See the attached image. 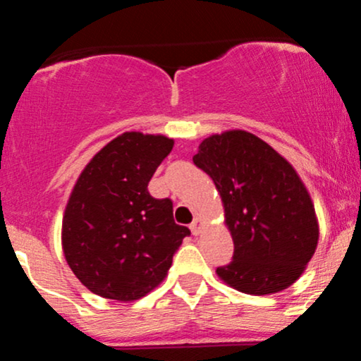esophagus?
Here are the masks:
<instances>
[{"label":"esophagus","mask_w":361,"mask_h":361,"mask_svg":"<svg viewBox=\"0 0 361 361\" xmlns=\"http://www.w3.org/2000/svg\"><path fill=\"white\" fill-rule=\"evenodd\" d=\"M202 229H204V224H202L200 219H195V221L190 224V231H192L193 235H198L202 233Z\"/></svg>","instance_id":"1"}]
</instances>
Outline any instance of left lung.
<instances>
[{
  "label": "left lung",
  "mask_w": 361,
  "mask_h": 361,
  "mask_svg": "<svg viewBox=\"0 0 361 361\" xmlns=\"http://www.w3.org/2000/svg\"><path fill=\"white\" fill-rule=\"evenodd\" d=\"M193 163L221 193L234 241L233 259L219 267L217 275L251 295L290 287L319 239L314 205L295 169L244 130L207 137Z\"/></svg>",
  "instance_id": "obj_1"
}]
</instances>
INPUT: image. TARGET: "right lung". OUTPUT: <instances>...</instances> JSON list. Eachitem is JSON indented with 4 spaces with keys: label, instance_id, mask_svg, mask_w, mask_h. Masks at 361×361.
Returning <instances> with one entry per match:
<instances>
[{
    "label": "right lung",
    "instance_id": "right-lung-1",
    "mask_svg": "<svg viewBox=\"0 0 361 361\" xmlns=\"http://www.w3.org/2000/svg\"><path fill=\"white\" fill-rule=\"evenodd\" d=\"M173 149L163 135L126 132L78 178L62 221V247L78 280L97 295L135 300L166 276L190 229L173 219L171 198L147 185Z\"/></svg>",
    "mask_w": 361,
    "mask_h": 361
}]
</instances>
